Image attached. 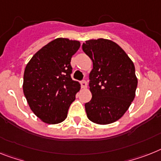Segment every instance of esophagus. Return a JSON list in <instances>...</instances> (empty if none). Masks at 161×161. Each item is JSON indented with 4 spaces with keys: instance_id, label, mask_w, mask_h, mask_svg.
I'll return each mask as SVG.
<instances>
[{
    "instance_id": "obj_1",
    "label": "esophagus",
    "mask_w": 161,
    "mask_h": 161,
    "mask_svg": "<svg viewBox=\"0 0 161 161\" xmlns=\"http://www.w3.org/2000/svg\"><path fill=\"white\" fill-rule=\"evenodd\" d=\"M80 85H81V87L83 89H86L87 88V86H88V85H87V82H86V80H83V81L80 82Z\"/></svg>"
}]
</instances>
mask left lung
Instances as JSON below:
<instances>
[{"instance_id":"obj_1","label":"left lung","mask_w":161,"mask_h":161,"mask_svg":"<svg viewBox=\"0 0 161 161\" xmlns=\"http://www.w3.org/2000/svg\"><path fill=\"white\" fill-rule=\"evenodd\" d=\"M82 49L93 62L89 83L91 100L85 104L91 122L106 125L124 115L137 86L135 66L124 50L110 39H90Z\"/></svg>"}]
</instances>
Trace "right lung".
<instances>
[{"label": "right lung", "mask_w": 161, "mask_h": 161, "mask_svg": "<svg viewBox=\"0 0 161 161\" xmlns=\"http://www.w3.org/2000/svg\"><path fill=\"white\" fill-rule=\"evenodd\" d=\"M80 42L58 38L39 49L28 62L23 91L30 109L42 122L62 123L75 99L80 84L71 77V57Z\"/></svg>", "instance_id": "add662e5"}]
</instances>
